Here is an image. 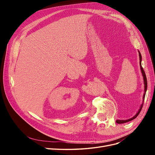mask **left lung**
Segmentation results:
<instances>
[{"mask_svg": "<svg viewBox=\"0 0 155 155\" xmlns=\"http://www.w3.org/2000/svg\"><path fill=\"white\" fill-rule=\"evenodd\" d=\"M139 52V57H140V68H141V71H142V75H143V81H144V85H145V89H144V91H145V93L143 94V101H144V99H145V92H146V91H147V78H146V76H145V73L144 72V70L142 67V64H141V61H142V55H141V54H140V51H138ZM143 104H142L141 107H140V109H139L138 112H137V114H136L134 117H133V118H131L129 120H116V123L117 124H124V123H127L128 122V121H130L131 120H133L134 119H135L138 116V114H140V111H141L142 109V107H143Z\"/></svg>", "mask_w": 155, "mask_h": 155, "instance_id": "left-lung-1", "label": "left lung"}]
</instances>
